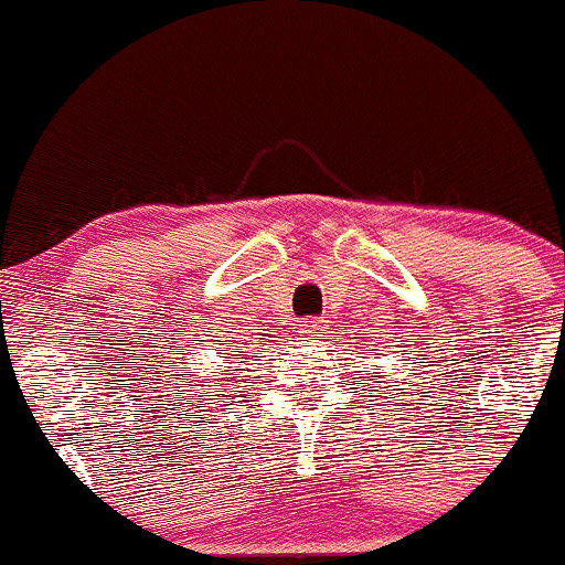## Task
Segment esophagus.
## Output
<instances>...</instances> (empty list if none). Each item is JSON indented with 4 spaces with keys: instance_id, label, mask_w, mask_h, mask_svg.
<instances>
[{
    "instance_id": "obj_1",
    "label": "esophagus",
    "mask_w": 565,
    "mask_h": 565,
    "mask_svg": "<svg viewBox=\"0 0 565 565\" xmlns=\"http://www.w3.org/2000/svg\"><path fill=\"white\" fill-rule=\"evenodd\" d=\"M298 333H300V339H303V341H311V339H317L319 333H322V324H319L317 319H315V322L303 324V328H300Z\"/></svg>"
}]
</instances>
